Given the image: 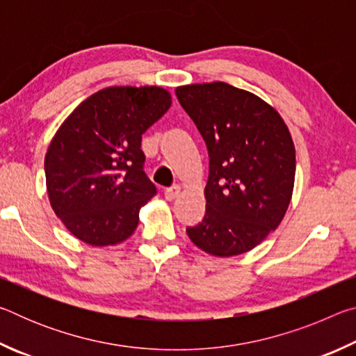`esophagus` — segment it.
<instances>
[{"label":"esophagus","instance_id":"esophagus-1","mask_svg":"<svg viewBox=\"0 0 356 356\" xmlns=\"http://www.w3.org/2000/svg\"><path fill=\"white\" fill-rule=\"evenodd\" d=\"M179 195H180V186L179 185H174V186H171V188L165 190V197L168 201H174Z\"/></svg>","mask_w":356,"mask_h":356}]
</instances>
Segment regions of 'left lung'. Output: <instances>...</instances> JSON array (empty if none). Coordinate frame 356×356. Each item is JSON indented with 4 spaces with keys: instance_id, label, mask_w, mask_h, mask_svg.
Wrapping results in <instances>:
<instances>
[{
    "instance_id": "left-lung-1",
    "label": "left lung",
    "mask_w": 356,
    "mask_h": 356,
    "mask_svg": "<svg viewBox=\"0 0 356 356\" xmlns=\"http://www.w3.org/2000/svg\"><path fill=\"white\" fill-rule=\"evenodd\" d=\"M176 95L209 150L206 215L186 234L212 256L243 254L284 218L295 180L292 136L273 106L227 83L186 84Z\"/></svg>"
}]
</instances>
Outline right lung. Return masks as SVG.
Instances as JSON below:
<instances>
[{"label":"right lung","instance_id":"add662e5","mask_svg":"<svg viewBox=\"0 0 356 356\" xmlns=\"http://www.w3.org/2000/svg\"><path fill=\"white\" fill-rule=\"evenodd\" d=\"M171 106L159 86H113L81 102L48 146L50 204L64 226L92 246L135 232L140 209L156 195L143 171L141 136Z\"/></svg>","mask_w":356,"mask_h":356}]
</instances>
